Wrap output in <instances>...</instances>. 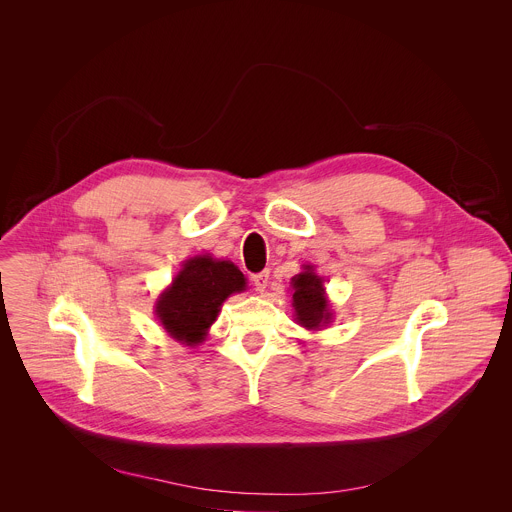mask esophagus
<instances>
[{
    "instance_id": "1",
    "label": "esophagus",
    "mask_w": 512,
    "mask_h": 512,
    "mask_svg": "<svg viewBox=\"0 0 512 512\" xmlns=\"http://www.w3.org/2000/svg\"><path fill=\"white\" fill-rule=\"evenodd\" d=\"M253 285H255V291H259V294H263V291H265L267 285H269V271H261V273L253 275Z\"/></svg>"
}]
</instances>
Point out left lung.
I'll return each mask as SVG.
<instances>
[{
  "label": "left lung",
  "mask_w": 512,
  "mask_h": 512,
  "mask_svg": "<svg viewBox=\"0 0 512 512\" xmlns=\"http://www.w3.org/2000/svg\"><path fill=\"white\" fill-rule=\"evenodd\" d=\"M294 287V310L296 320L308 330H320L322 326L330 324L332 312L326 300L324 279L314 273L312 265H304V271L291 279Z\"/></svg>",
  "instance_id": "obj_1"
}]
</instances>
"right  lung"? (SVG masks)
Masks as SVG:
<instances>
[{
  "instance_id": "1",
  "label": "right lung",
  "mask_w": 512,
  "mask_h": 512,
  "mask_svg": "<svg viewBox=\"0 0 512 512\" xmlns=\"http://www.w3.org/2000/svg\"><path fill=\"white\" fill-rule=\"evenodd\" d=\"M247 287L245 275L231 261L196 255L184 261L172 285L156 302V316L164 330L186 346L200 344L223 302Z\"/></svg>"
}]
</instances>
